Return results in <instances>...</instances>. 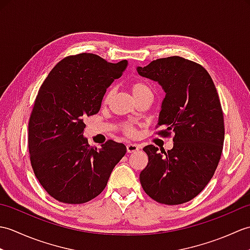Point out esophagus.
<instances>
[{
  "label": "esophagus",
  "mask_w": 250,
  "mask_h": 250,
  "mask_svg": "<svg viewBox=\"0 0 250 250\" xmlns=\"http://www.w3.org/2000/svg\"><path fill=\"white\" fill-rule=\"evenodd\" d=\"M140 146L136 145V144H128L126 145V150H128V152H136L140 150Z\"/></svg>",
  "instance_id": "1"
}]
</instances>
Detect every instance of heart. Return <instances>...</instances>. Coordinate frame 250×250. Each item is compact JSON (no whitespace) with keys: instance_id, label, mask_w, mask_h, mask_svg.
<instances>
[{"instance_id":"obj_1","label":"heart","mask_w":250,"mask_h":250,"mask_svg":"<svg viewBox=\"0 0 250 250\" xmlns=\"http://www.w3.org/2000/svg\"><path fill=\"white\" fill-rule=\"evenodd\" d=\"M131 91H132V94H133L134 98L139 97V95H142V94H145V93H151L150 88L148 87L146 83H141V82L132 83L131 84ZM111 95H113V90H108V91L106 92L105 97H104V100H103L104 103L108 102V101L111 99ZM125 131L126 132V133H130V134H132L134 132L133 129H132L130 125H125Z\"/></svg>"}]
</instances>
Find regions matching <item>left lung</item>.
I'll use <instances>...</instances> for the list:
<instances>
[{
    "instance_id": "1",
    "label": "left lung",
    "mask_w": 250,
    "mask_h": 250,
    "mask_svg": "<svg viewBox=\"0 0 250 250\" xmlns=\"http://www.w3.org/2000/svg\"><path fill=\"white\" fill-rule=\"evenodd\" d=\"M139 75L166 92L158 126L174 132L171 150L144 147L148 164L140 174L143 189L162 204H183L195 198L213 177L225 140L224 114L213 79L203 66L168 57L137 66Z\"/></svg>"
}]
</instances>
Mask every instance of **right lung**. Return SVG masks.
Masks as SVG:
<instances>
[{"label":"right lung","mask_w":250,"mask_h":250,"mask_svg":"<svg viewBox=\"0 0 250 250\" xmlns=\"http://www.w3.org/2000/svg\"><path fill=\"white\" fill-rule=\"evenodd\" d=\"M128 66L93 54L67 57L42 84L29 121V151L36 178L52 198L82 204L98 196L126 148L114 141L90 147L83 119L99 113L104 94Z\"/></svg>","instance_id":"obj_1"}]
</instances>
